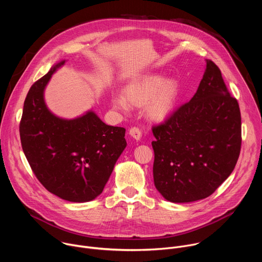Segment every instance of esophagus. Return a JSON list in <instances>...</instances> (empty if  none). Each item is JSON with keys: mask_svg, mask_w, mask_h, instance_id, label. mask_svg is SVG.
I'll return each instance as SVG.
<instances>
[{"mask_svg": "<svg viewBox=\"0 0 262 262\" xmlns=\"http://www.w3.org/2000/svg\"><path fill=\"white\" fill-rule=\"evenodd\" d=\"M129 135H130L135 140H137V141H139V140L141 139V137H142V133H141L140 128H139V127H136V126H134V127H132V128L129 129Z\"/></svg>", "mask_w": 262, "mask_h": 262, "instance_id": "34e87169", "label": "esophagus"}]
</instances>
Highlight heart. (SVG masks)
<instances>
[{
  "label": "heart",
  "instance_id": "b5f03b06",
  "mask_svg": "<svg viewBox=\"0 0 262 262\" xmlns=\"http://www.w3.org/2000/svg\"><path fill=\"white\" fill-rule=\"evenodd\" d=\"M179 93L178 84L174 80H165L159 74L146 76L125 86L124 95L115 93L111 96V102L115 108L126 111L129 102L136 105L146 104L149 118L162 120L174 107Z\"/></svg>",
  "mask_w": 262,
  "mask_h": 262
}]
</instances>
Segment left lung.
Returning <instances> with one entry per match:
<instances>
[{"mask_svg":"<svg viewBox=\"0 0 262 262\" xmlns=\"http://www.w3.org/2000/svg\"><path fill=\"white\" fill-rule=\"evenodd\" d=\"M152 133L155 185L166 200L204 199L229 177L241 152V111L212 61L192 99Z\"/></svg>","mask_w":262,"mask_h":262,"instance_id":"left-lung-1","label":"left lung"}]
</instances>
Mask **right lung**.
I'll return each mask as SVG.
<instances>
[{"instance_id": "1", "label": "right lung", "mask_w": 262, "mask_h": 262, "mask_svg": "<svg viewBox=\"0 0 262 262\" xmlns=\"http://www.w3.org/2000/svg\"><path fill=\"white\" fill-rule=\"evenodd\" d=\"M65 60L55 64L30 88L19 135L24 154L45 188L70 202L99 196L126 147L125 128L106 125L92 110L80 117L56 116L45 101V89Z\"/></svg>"}]
</instances>
